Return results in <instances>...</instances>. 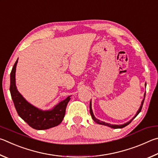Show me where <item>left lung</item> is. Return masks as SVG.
Masks as SVG:
<instances>
[{
	"label": "left lung",
	"mask_w": 158,
	"mask_h": 158,
	"mask_svg": "<svg viewBox=\"0 0 158 158\" xmlns=\"http://www.w3.org/2000/svg\"><path fill=\"white\" fill-rule=\"evenodd\" d=\"M145 86H146V83L145 84ZM145 96H146V93L144 94V98H143V99L142 100V104H141V106L139 107V110H138L137 114H135V117L132 118V119L131 121H129L128 122H127L126 123L123 124V125H112V124H110V123H106V122H103V121H101L100 120H98L96 118L94 115L93 114V112H92V101H90V104H89V112H90V114L91 115H92V117L93 118V120L95 121L96 123H97L98 124H101V125H104V126H107L108 127H110V128H124V127H126V126H128V124H130L131 123V121L134 119V118L137 117V116L139 114V113L141 112V110H142V106H143V101H144V99H145Z\"/></svg>",
	"instance_id": "8db88e82"
}]
</instances>
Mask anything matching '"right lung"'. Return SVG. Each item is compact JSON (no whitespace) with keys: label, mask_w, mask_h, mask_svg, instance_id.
I'll return each instance as SVG.
<instances>
[{"label":"right lung","mask_w":158,"mask_h":158,"mask_svg":"<svg viewBox=\"0 0 158 158\" xmlns=\"http://www.w3.org/2000/svg\"><path fill=\"white\" fill-rule=\"evenodd\" d=\"M18 59L10 73V91L16 112L22 119L32 128L46 130L57 126L62 122L65 115L66 107L71 96L60 102L53 108L46 111L40 110L29 103L16 89L15 82L16 67Z\"/></svg>","instance_id":"right-lung-1"}]
</instances>
